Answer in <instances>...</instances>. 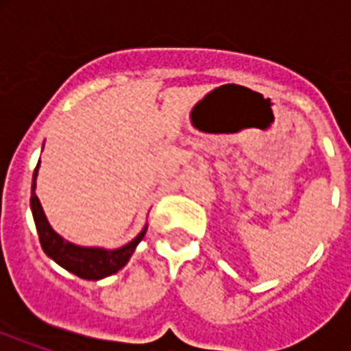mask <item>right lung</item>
Segmentation results:
<instances>
[{
  "instance_id": "add662e5",
  "label": "right lung",
  "mask_w": 351,
  "mask_h": 351,
  "mask_svg": "<svg viewBox=\"0 0 351 351\" xmlns=\"http://www.w3.org/2000/svg\"><path fill=\"white\" fill-rule=\"evenodd\" d=\"M38 167H40V164L36 165L34 176H32L30 208H32L36 230H38V234H40V244L47 255L51 256L54 262H58L62 267H65L67 271L74 273V275H78L82 278H87V280H100V278L109 277V275L117 273L118 269L125 266L129 256L132 255V251L138 245V242L143 239L147 228H143L142 233L138 234L134 240H131L129 244H125L120 250L112 251L100 250V247H80V245H74L71 242H65L49 226L45 213L41 209L40 200L36 197L34 180L36 176H38Z\"/></svg>"
}]
</instances>
